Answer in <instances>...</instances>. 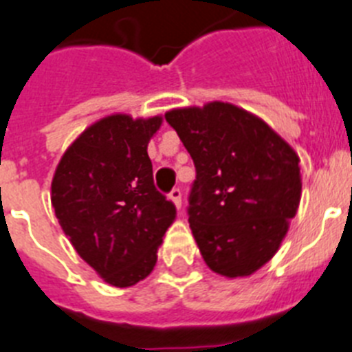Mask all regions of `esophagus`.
<instances>
[{"label":"esophagus","mask_w":352,"mask_h":352,"mask_svg":"<svg viewBox=\"0 0 352 352\" xmlns=\"http://www.w3.org/2000/svg\"><path fill=\"white\" fill-rule=\"evenodd\" d=\"M170 200L175 204L177 209H181L182 208V191L179 190V188H173L170 193Z\"/></svg>","instance_id":"34e87169"}]
</instances>
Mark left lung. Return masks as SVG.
Wrapping results in <instances>:
<instances>
[{"mask_svg":"<svg viewBox=\"0 0 352 352\" xmlns=\"http://www.w3.org/2000/svg\"><path fill=\"white\" fill-rule=\"evenodd\" d=\"M164 118L197 168L188 214L204 261L229 279L252 276L274 258L297 214L299 155L232 103L171 109Z\"/></svg>","mask_w":352,"mask_h":352,"instance_id":"obj_1","label":"left lung"}]
</instances>
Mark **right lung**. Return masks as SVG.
<instances>
[{
    "label": "right lung",
    "mask_w": 352,
    "mask_h": 352,
    "mask_svg": "<svg viewBox=\"0 0 352 352\" xmlns=\"http://www.w3.org/2000/svg\"><path fill=\"white\" fill-rule=\"evenodd\" d=\"M162 116L111 114L67 146L52 181L64 234L103 281L129 288L150 276L175 206L153 186L148 143Z\"/></svg>",
    "instance_id": "right-lung-1"
}]
</instances>
